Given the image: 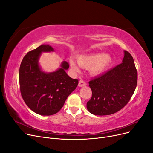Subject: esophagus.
I'll return each mask as SVG.
<instances>
[{"instance_id": "34e87169", "label": "esophagus", "mask_w": 153, "mask_h": 153, "mask_svg": "<svg viewBox=\"0 0 153 153\" xmlns=\"http://www.w3.org/2000/svg\"><path fill=\"white\" fill-rule=\"evenodd\" d=\"M86 85H87V84H86V83H85L84 80H81L79 81V84H78V86H79L80 87H84V86H85Z\"/></svg>"}]
</instances>
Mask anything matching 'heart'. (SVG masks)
Instances as JSON below:
<instances>
[{"label":"heart","instance_id":"heart-1","mask_svg":"<svg viewBox=\"0 0 153 153\" xmlns=\"http://www.w3.org/2000/svg\"><path fill=\"white\" fill-rule=\"evenodd\" d=\"M69 64L75 71H78L80 66L89 69L91 75L98 76L102 74L111 66L113 57L108 53H98L80 55L77 62L73 59H69Z\"/></svg>","mask_w":153,"mask_h":153}]
</instances>
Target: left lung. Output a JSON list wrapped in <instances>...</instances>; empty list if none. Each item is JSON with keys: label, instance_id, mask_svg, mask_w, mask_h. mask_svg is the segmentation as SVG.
<instances>
[{"label": "left lung", "instance_id": "1", "mask_svg": "<svg viewBox=\"0 0 153 153\" xmlns=\"http://www.w3.org/2000/svg\"><path fill=\"white\" fill-rule=\"evenodd\" d=\"M89 84L92 98L87 103V108L90 113L107 115L122 109L130 100L137 84V71L131 54L124 50L121 64Z\"/></svg>", "mask_w": 153, "mask_h": 153}]
</instances>
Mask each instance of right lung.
Instances as JSON below:
<instances>
[{
  "label": "right lung",
  "instance_id": "obj_1",
  "mask_svg": "<svg viewBox=\"0 0 153 153\" xmlns=\"http://www.w3.org/2000/svg\"><path fill=\"white\" fill-rule=\"evenodd\" d=\"M54 51L49 45H41L25 55L20 67L22 98L31 110L41 115L57 113L78 84V80L66 73L69 64L66 61H62L61 67L55 71H43L39 62L41 54Z\"/></svg>",
  "mask_w": 153,
  "mask_h": 153
}]
</instances>
